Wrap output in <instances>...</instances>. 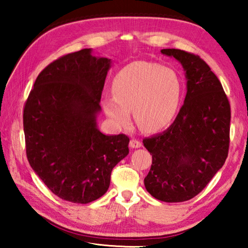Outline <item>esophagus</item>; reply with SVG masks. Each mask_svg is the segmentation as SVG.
I'll use <instances>...</instances> for the list:
<instances>
[{"mask_svg":"<svg viewBox=\"0 0 248 248\" xmlns=\"http://www.w3.org/2000/svg\"><path fill=\"white\" fill-rule=\"evenodd\" d=\"M142 144L139 140H136V139H132L130 141V148L131 149H138V148H141Z\"/></svg>","mask_w":248,"mask_h":248,"instance_id":"esophagus-1","label":"esophagus"}]
</instances>
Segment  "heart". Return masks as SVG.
Listing matches in <instances>:
<instances>
[{
	"label": "heart",
	"instance_id": "heart-1",
	"mask_svg": "<svg viewBox=\"0 0 248 248\" xmlns=\"http://www.w3.org/2000/svg\"><path fill=\"white\" fill-rule=\"evenodd\" d=\"M115 96H105L103 108L118 127L134 120L142 131L157 132L173 121L182 98V83L173 69L137 61L120 70L112 82Z\"/></svg>",
	"mask_w": 248,
	"mask_h": 248
}]
</instances>
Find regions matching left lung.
Returning <instances> with one entry per match:
<instances>
[{"label":"left lung","instance_id":"left-lung-1","mask_svg":"<svg viewBox=\"0 0 248 248\" xmlns=\"http://www.w3.org/2000/svg\"><path fill=\"white\" fill-rule=\"evenodd\" d=\"M161 52L183 65L187 93L174 123L143 140L152 154L144 186L155 199L183 202L198 195L225 163L231 108L219 78L199 56L179 49Z\"/></svg>","mask_w":248,"mask_h":248}]
</instances>
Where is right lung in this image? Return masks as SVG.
Segmentation results:
<instances>
[{
    "label": "right lung",
    "instance_id": "add662e5",
    "mask_svg": "<svg viewBox=\"0 0 248 248\" xmlns=\"http://www.w3.org/2000/svg\"><path fill=\"white\" fill-rule=\"evenodd\" d=\"M111 60L92 49L65 54L37 77L24 108L26 154L54 195L89 203L106 194L129 138L99 131L100 97Z\"/></svg>",
    "mask_w": 248,
    "mask_h": 248
}]
</instances>
